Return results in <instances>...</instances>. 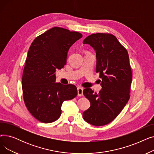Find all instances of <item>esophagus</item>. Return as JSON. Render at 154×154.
I'll list each match as a JSON object with an SVG mask.
<instances>
[{"mask_svg":"<svg viewBox=\"0 0 154 154\" xmlns=\"http://www.w3.org/2000/svg\"><path fill=\"white\" fill-rule=\"evenodd\" d=\"M83 90L84 88L82 87H78L77 88V93H78V96L79 97H82L83 95Z\"/></svg>","mask_w":154,"mask_h":154,"instance_id":"esophagus-1","label":"esophagus"}]
</instances>
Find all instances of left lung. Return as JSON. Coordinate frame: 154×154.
<instances>
[{
    "instance_id": "1",
    "label": "left lung",
    "mask_w": 154,
    "mask_h": 154,
    "mask_svg": "<svg viewBox=\"0 0 154 154\" xmlns=\"http://www.w3.org/2000/svg\"><path fill=\"white\" fill-rule=\"evenodd\" d=\"M83 44L96 52V72H99L102 88L99 94L85 88L83 94L91 107L83 112L87 122L95 126L107 125L114 120L130 99L132 74L126 48L112 34H93Z\"/></svg>"
}]
</instances>
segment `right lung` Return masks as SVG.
<instances>
[{"mask_svg": "<svg viewBox=\"0 0 154 154\" xmlns=\"http://www.w3.org/2000/svg\"><path fill=\"white\" fill-rule=\"evenodd\" d=\"M82 37L79 32L55 27L30 45L22 75L23 97L29 112L40 122L57 120L63 102L77 95L74 85L55 82V72L66 64L69 49Z\"/></svg>", "mask_w": 154, "mask_h": 154, "instance_id": "right-lung-1", "label": "right lung"}]
</instances>
